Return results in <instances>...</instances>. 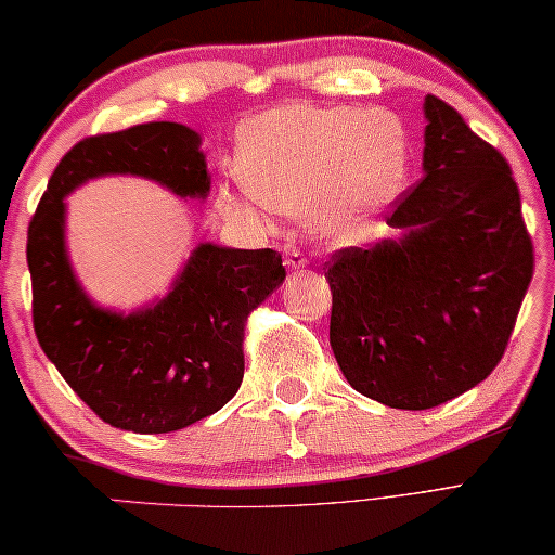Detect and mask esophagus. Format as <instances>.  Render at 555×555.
Returning <instances> with one entry per match:
<instances>
[{"mask_svg": "<svg viewBox=\"0 0 555 555\" xmlns=\"http://www.w3.org/2000/svg\"><path fill=\"white\" fill-rule=\"evenodd\" d=\"M286 267L288 269H304L306 267V256L299 251V249H296V246H292V244H288L286 246Z\"/></svg>", "mask_w": 555, "mask_h": 555, "instance_id": "34e87169", "label": "esophagus"}]
</instances>
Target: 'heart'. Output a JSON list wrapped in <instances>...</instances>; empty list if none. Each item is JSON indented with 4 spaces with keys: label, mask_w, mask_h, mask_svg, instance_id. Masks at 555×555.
Returning <instances> with one entry per match:
<instances>
[{
    "label": "heart",
    "mask_w": 555,
    "mask_h": 555,
    "mask_svg": "<svg viewBox=\"0 0 555 555\" xmlns=\"http://www.w3.org/2000/svg\"><path fill=\"white\" fill-rule=\"evenodd\" d=\"M409 134L391 112L292 104L244 129L236 173L256 202L306 211L331 236L351 238L399 196Z\"/></svg>",
    "instance_id": "1"
}]
</instances>
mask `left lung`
Returning a JSON list of instances; mask_svg holds the SVG:
<instances>
[{
	"mask_svg": "<svg viewBox=\"0 0 555 555\" xmlns=\"http://www.w3.org/2000/svg\"><path fill=\"white\" fill-rule=\"evenodd\" d=\"M424 112V177L386 217L403 236L324 263L346 382L403 411L441 406L499 366L533 276L508 162L443 99Z\"/></svg>",
	"mask_w": 555,
	"mask_h": 555,
	"instance_id": "1",
	"label": "left lung"
}]
</instances>
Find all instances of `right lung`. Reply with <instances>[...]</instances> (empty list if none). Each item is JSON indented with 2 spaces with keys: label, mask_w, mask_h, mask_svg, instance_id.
I'll return each instance as SVG.
<instances>
[{
  "label": "right lung",
  "mask_w": 555,
  "mask_h": 555,
  "mask_svg": "<svg viewBox=\"0 0 555 555\" xmlns=\"http://www.w3.org/2000/svg\"><path fill=\"white\" fill-rule=\"evenodd\" d=\"M202 139L184 124L149 121L81 139L62 156L27 231L31 324L72 391L114 428L179 431L234 399L244 378L249 313L281 286L274 249L202 244L159 304L112 313L94 306L64 251V196L102 173H137L204 198Z\"/></svg>",
  "instance_id": "1"
}]
</instances>
